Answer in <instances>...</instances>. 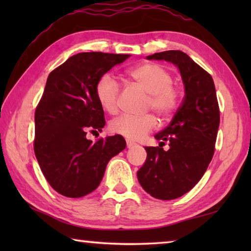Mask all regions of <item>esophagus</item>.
Here are the masks:
<instances>
[{"mask_svg":"<svg viewBox=\"0 0 251 251\" xmlns=\"http://www.w3.org/2000/svg\"><path fill=\"white\" fill-rule=\"evenodd\" d=\"M126 145H127V148H133V147L136 146V144H135L134 142L128 141V139H127V141H126Z\"/></svg>","mask_w":251,"mask_h":251,"instance_id":"obj_1","label":"esophagus"}]
</instances>
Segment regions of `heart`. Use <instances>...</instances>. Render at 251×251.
Masks as SVG:
<instances>
[{
  "label": "heart",
  "mask_w": 251,
  "mask_h": 251,
  "mask_svg": "<svg viewBox=\"0 0 251 251\" xmlns=\"http://www.w3.org/2000/svg\"><path fill=\"white\" fill-rule=\"evenodd\" d=\"M127 77L148 93L145 108H152L163 121H168L180 104V92L173 84L174 78L166 67L157 63H143L126 72ZM120 85L110 75H103L95 85V95L100 107L108 114H115L118 107ZM158 125L152 114L122 115L110 122L109 130L124 136L128 141H138Z\"/></svg>",
  "instance_id": "1"
}]
</instances>
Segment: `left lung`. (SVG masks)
I'll return each mask as SVG.
<instances>
[{
  "mask_svg": "<svg viewBox=\"0 0 251 251\" xmlns=\"http://www.w3.org/2000/svg\"><path fill=\"white\" fill-rule=\"evenodd\" d=\"M165 59L179 69L185 86L180 107L166 128L155 135L159 146L145 147L147 158L137 172L145 192L171 201L188 193L201 180L215 152L220 122L211 75L181 50H165L147 56ZM165 141L170 150L164 151Z\"/></svg>",
  "mask_w": 251,
  "mask_h": 251,
  "instance_id": "1",
  "label": "left lung"
}]
</instances>
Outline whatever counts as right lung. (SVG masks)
Listing matches in <instances>:
<instances>
[{"label": "right lung", "mask_w": 251, "mask_h": 251, "mask_svg": "<svg viewBox=\"0 0 251 251\" xmlns=\"http://www.w3.org/2000/svg\"><path fill=\"white\" fill-rule=\"evenodd\" d=\"M129 56L78 53L49 75L35 110L34 152L46 180L63 196L79 198L95 190L109 159L125 150L121 135L93 143L86 134L105 126L95 95L97 80Z\"/></svg>", "instance_id": "add662e5"}]
</instances>
